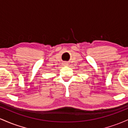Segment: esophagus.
I'll return each instance as SVG.
<instances>
[{"instance_id":"obj_1","label":"esophagus","mask_w":128,"mask_h":128,"mask_svg":"<svg viewBox=\"0 0 128 128\" xmlns=\"http://www.w3.org/2000/svg\"><path fill=\"white\" fill-rule=\"evenodd\" d=\"M64 64H66H66H67V63H64Z\"/></svg>"}]
</instances>
